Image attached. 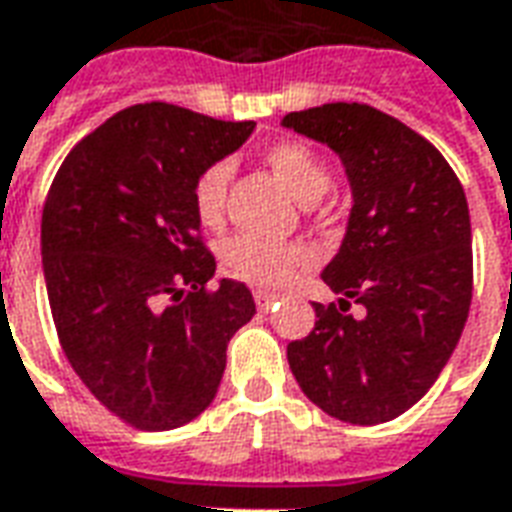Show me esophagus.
I'll use <instances>...</instances> for the list:
<instances>
[{
  "instance_id": "34e87169",
  "label": "esophagus",
  "mask_w": 512,
  "mask_h": 512,
  "mask_svg": "<svg viewBox=\"0 0 512 512\" xmlns=\"http://www.w3.org/2000/svg\"><path fill=\"white\" fill-rule=\"evenodd\" d=\"M255 305L260 313H268L271 307L277 305V296L274 293H268V291H255Z\"/></svg>"
}]
</instances>
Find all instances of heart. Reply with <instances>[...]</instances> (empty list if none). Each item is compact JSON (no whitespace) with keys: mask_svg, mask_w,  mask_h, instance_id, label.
Returning a JSON list of instances; mask_svg holds the SVG:
<instances>
[{"mask_svg":"<svg viewBox=\"0 0 512 512\" xmlns=\"http://www.w3.org/2000/svg\"><path fill=\"white\" fill-rule=\"evenodd\" d=\"M266 163L282 180V185L302 205H313L330 191L332 174L327 163L305 144L285 141L274 144L266 152ZM227 188H230V163H210L194 182V213L205 227H219L227 210ZM224 266L238 280L280 288L291 280L299 268L310 266L316 252L299 241H263L255 235H238L224 244Z\"/></svg>","mask_w":512,"mask_h":512,"instance_id":"heart-1","label":"heart"}]
</instances>
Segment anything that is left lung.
Listing matches in <instances>:
<instances>
[{"label": "left lung", "instance_id": "8db88e82", "mask_svg": "<svg viewBox=\"0 0 512 512\" xmlns=\"http://www.w3.org/2000/svg\"><path fill=\"white\" fill-rule=\"evenodd\" d=\"M282 127L341 157L355 202L321 271L341 299L313 302L316 327L288 343V366L327 416L391 421L430 391L466 327L474 263L463 185L427 138L377 107L332 102L288 113Z\"/></svg>", "mask_w": 512, "mask_h": 512}]
</instances>
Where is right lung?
<instances>
[{"instance_id":"obj_1","label":"right lung","mask_w":512,"mask_h":512,"mask_svg":"<svg viewBox=\"0 0 512 512\" xmlns=\"http://www.w3.org/2000/svg\"><path fill=\"white\" fill-rule=\"evenodd\" d=\"M255 121L146 102L107 119L57 169L41 255L57 338L85 388L135 430L194 421L219 391L227 343L255 316L244 282L210 288L216 257L194 182Z\"/></svg>"}]
</instances>
